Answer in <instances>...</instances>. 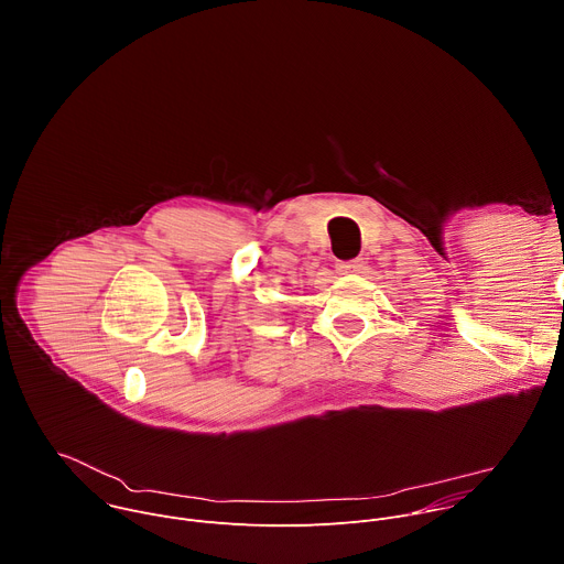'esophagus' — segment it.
<instances>
[{
    "mask_svg": "<svg viewBox=\"0 0 564 564\" xmlns=\"http://www.w3.org/2000/svg\"><path fill=\"white\" fill-rule=\"evenodd\" d=\"M361 270H364V261H361V259L339 261V263H337V272H339V274H359Z\"/></svg>",
    "mask_w": 564,
    "mask_h": 564,
    "instance_id": "esophagus-1",
    "label": "esophagus"
}]
</instances>
